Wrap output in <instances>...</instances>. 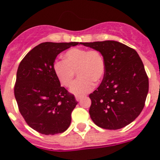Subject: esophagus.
<instances>
[{
  "instance_id": "1",
  "label": "esophagus",
  "mask_w": 160,
  "mask_h": 160,
  "mask_svg": "<svg viewBox=\"0 0 160 160\" xmlns=\"http://www.w3.org/2000/svg\"><path fill=\"white\" fill-rule=\"evenodd\" d=\"M75 98H76V100H77V101H80V99L82 98V96L77 95V96H75Z\"/></svg>"
}]
</instances>
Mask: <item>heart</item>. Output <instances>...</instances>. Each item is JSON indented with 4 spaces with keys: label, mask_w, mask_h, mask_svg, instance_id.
<instances>
[{
    "label": "heart",
    "mask_w": 160,
    "mask_h": 160,
    "mask_svg": "<svg viewBox=\"0 0 160 160\" xmlns=\"http://www.w3.org/2000/svg\"><path fill=\"white\" fill-rule=\"evenodd\" d=\"M64 61H57L53 66V72L61 84L66 87L73 84L77 71L78 78L72 86L70 91L77 95L90 92L94 82H99L104 77L105 60L97 49L74 47L63 55Z\"/></svg>",
    "instance_id": "1"
}]
</instances>
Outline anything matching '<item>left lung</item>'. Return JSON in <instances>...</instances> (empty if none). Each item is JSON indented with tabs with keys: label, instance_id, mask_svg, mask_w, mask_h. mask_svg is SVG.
<instances>
[{
	"label": "left lung",
	"instance_id": "left-lung-1",
	"mask_svg": "<svg viewBox=\"0 0 160 160\" xmlns=\"http://www.w3.org/2000/svg\"><path fill=\"white\" fill-rule=\"evenodd\" d=\"M102 54L105 74L89 95L90 118L99 128H122L139 115L149 88L143 63L135 49L115 41L81 42Z\"/></svg>",
	"mask_w": 160,
	"mask_h": 160
}]
</instances>
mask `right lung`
Listing matches in <instances>:
<instances>
[{"label":"right lung","instance_id":"obj_1","mask_svg":"<svg viewBox=\"0 0 160 160\" xmlns=\"http://www.w3.org/2000/svg\"><path fill=\"white\" fill-rule=\"evenodd\" d=\"M78 42H43L25 55L18 66L14 95L28 125L43 135L67 130L78 102L53 72L56 57Z\"/></svg>","mask_w":160,"mask_h":160}]
</instances>
